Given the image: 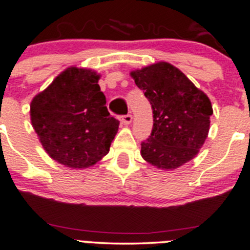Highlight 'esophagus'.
Listing matches in <instances>:
<instances>
[{
	"mask_svg": "<svg viewBox=\"0 0 250 250\" xmlns=\"http://www.w3.org/2000/svg\"><path fill=\"white\" fill-rule=\"evenodd\" d=\"M120 122H122L123 124H125V125L130 124V123L132 122V115H131V114L122 115V117H120Z\"/></svg>",
	"mask_w": 250,
	"mask_h": 250,
	"instance_id": "obj_1",
	"label": "esophagus"
}]
</instances>
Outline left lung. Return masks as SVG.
I'll return each instance as SVG.
<instances>
[{
  "label": "left lung",
  "mask_w": 250,
  "mask_h": 250,
  "mask_svg": "<svg viewBox=\"0 0 250 250\" xmlns=\"http://www.w3.org/2000/svg\"><path fill=\"white\" fill-rule=\"evenodd\" d=\"M153 108L149 138L141 143L143 159L161 169H174L195 158L207 138L212 104L184 73L167 62L131 72Z\"/></svg>",
  "instance_id": "left-lung-1"
}]
</instances>
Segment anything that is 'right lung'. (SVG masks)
Here are the masks:
<instances>
[{
	"label": "right lung",
	"instance_id": "right-lung-1",
	"mask_svg": "<svg viewBox=\"0 0 250 250\" xmlns=\"http://www.w3.org/2000/svg\"><path fill=\"white\" fill-rule=\"evenodd\" d=\"M90 69L71 67L31 102V122L50 158L73 168L96 164L109 151L119 120Z\"/></svg>",
	"mask_w": 250,
	"mask_h": 250
}]
</instances>
